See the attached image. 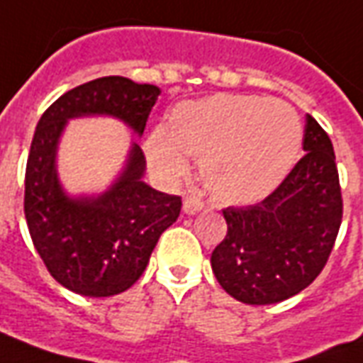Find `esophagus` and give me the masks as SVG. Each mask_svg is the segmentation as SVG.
<instances>
[{
  "label": "esophagus",
  "instance_id": "34e87169",
  "mask_svg": "<svg viewBox=\"0 0 363 363\" xmlns=\"http://www.w3.org/2000/svg\"><path fill=\"white\" fill-rule=\"evenodd\" d=\"M203 208V203L198 200V198H186L184 202H182V211L186 213V216H196V213H200Z\"/></svg>",
  "mask_w": 363,
  "mask_h": 363
}]
</instances>
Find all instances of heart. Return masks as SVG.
<instances>
[{
    "instance_id": "b5f03b06",
    "label": "heart",
    "mask_w": 363,
    "mask_h": 363,
    "mask_svg": "<svg viewBox=\"0 0 363 363\" xmlns=\"http://www.w3.org/2000/svg\"><path fill=\"white\" fill-rule=\"evenodd\" d=\"M302 138L300 117L286 101L216 94L174 106L169 134L154 130L144 152L167 182L189 173L184 155L200 160L203 184L217 202L248 206L283 184L296 165Z\"/></svg>"
}]
</instances>
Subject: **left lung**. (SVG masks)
Masks as SVG:
<instances>
[{
    "mask_svg": "<svg viewBox=\"0 0 363 363\" xmlns=\"http://www.w3.org/2000/svg\"><path fill=\"white\" fill-rule=\"evenodd\" d=\"M306 155L264 202L223 209L227 236L211 254L223 291L252 306L277 304L310 286L342 221L339 171L329 136L306 115Z\"/></svg>",
    "mask_w": 363,
    "mask_h": 363,
    "instance_id": "8db88e82",
    "label": "left lung"
}]
</instances>
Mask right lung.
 <instances>
[{
  "label": "right lung",
  "instance_id": "right-lung-1",
  "mask_svg": "<svg viewBox=\"0 0 363 363\" xmlns=\"http://www.w3.org/2000/svg\"><path fill=\"white\" fill-rule=\"evenodd\" d=\"M160 94L154 84L104 77L63 94L38 121L24 177V216L48 271L77 294L104 298L130 289L182 202L144 182L146 160L136 142L104 192L71 196L57 173L61 136L69 121L82 117H113L142 136Z\"/></svg>",
  "mask_w": 363,
  "mask_h": 363
}]
</instances>
